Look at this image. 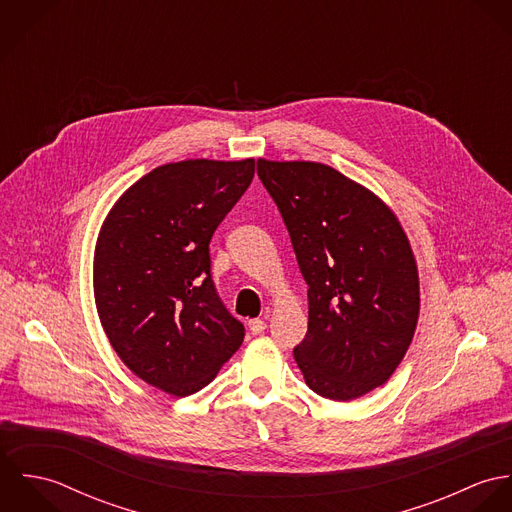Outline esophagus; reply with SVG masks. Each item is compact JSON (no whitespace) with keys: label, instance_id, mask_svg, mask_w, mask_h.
Wrapping results in <instances>:
<instances>
[{"label":"esophagus","instance_id":"obj_1","mask_svg":"<svg viewBox=\"0 0 512 512\" xmlns=\"http://www.w3.org/2000/svg\"><path fill=\"white\" fill-rule=\"evenodd\" d=\"M248 329L252 331V335H260L266 329V321L264 319H250L248 321Z\"/></svg>","mask_w":512,"mask_h":512}]
</instances>
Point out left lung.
<instances>
[{
    "label": "left lung",
    "instance_id": "left-lung-1",
    "mask_svg": "<svg viewBox=\"0 0 512 512\" xmlns=\"http://www.w3.org/2000/svg\"><path fill=\"white\" fill-rule=\"evenodd\" d=\"M258 177L309 286L295 363L323 398L365 396L392 376L416 331L420 284L408 236L374 193L329 165L258 159Z\"/></svg>",
    "mask_w": 512,
    "mask_h": 512
}]
</instances>
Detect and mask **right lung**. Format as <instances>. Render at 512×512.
<instances>
[{
  "instance_id": "right-lung-1",
  "label": "right lung",
  "mask_w": 512,
  "mask_h": 512,
  "mask_svg": "<svg viewBox=\"0 0 512 512\" xmlns=\"http://www.w3.org/2000/svg\"><path fill=\"white\" fill-rule=\"evenodd\" d=\"M254 159H187L136 181L94 252V299L118 357L147 384L189 396L244 341L220 301L209 244L254 177Z\"/></svg>"
}]
</instances>
